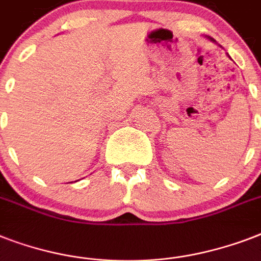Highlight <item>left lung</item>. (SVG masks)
<instances>
[{
	"label": "left lung",
	"mask_w": 261,
	"mask_h": 261,
	"mask_svg": "<svg viewBox=\"0 0 261 261\" xmlns=\"http://www.w3.org/2000/svg\"><path fill=\"white\" fill-rule=\"evenodd\" d=\"M208 39H210V40H213V42H215V40H214V39H211V38H208Z\"/></svg>",
	"instance_id": "1"
}]
</instances>
